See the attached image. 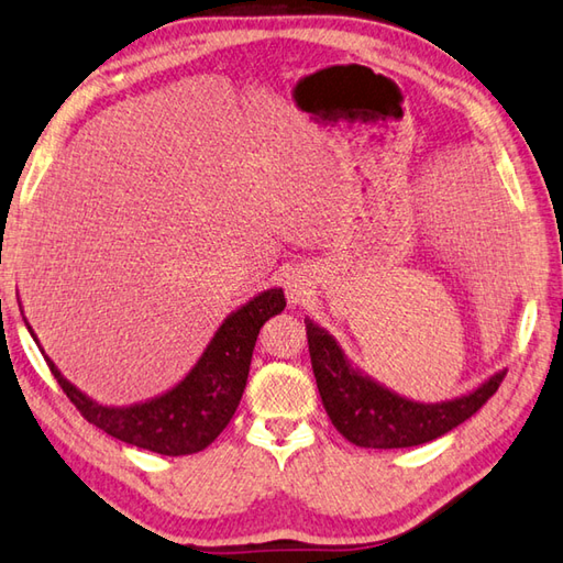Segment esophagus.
<instances>
[{"label":"esophagus","mask_w":563,"mask_h":563,"mask_svg":"<svg viewBox=\"0 0 563 563\" xmlns=\"http://www.w3.org/2000/svg\"><path fill=\"white\" fill-rule=\"evenodd\" d=\"M310 278L302 271H292L288 278H285V295L292 305L305 302V297L310 295Z\"/></svg>","instance_id":"1"}]
</instances>
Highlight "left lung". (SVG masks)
I'll list each match as a JSON object with an SVG mask.
<instances>
[{
	"label": "left lung",
	"instance_id": "left-lung-1",
	"mask_svg": "<svg viewBox=\"0 0 563 563\" xmlns=\"http://www.w3.org/2000/svg\"><path fill=\"white\" fill-rule=\"evenodd\" d=\"M312 371L329 420L351 444L363 449H405L427 444L476 415L498 390L505 371L476 390L444 402H417L371 378L349 361L339 341L305 317Z\"/></svg>",
	"mask_w": 563,
	"mask_h": 563
}]
</instances>
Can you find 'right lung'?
<instances>
[{
	"label": "right lung",
	"instance_id": "add662e5",
	"mask_svg": "<svg viewBox=\"0 0 563 563\" xmlns=\"http://www.w3.org/2000/svg\"><path fill=\"white\" fill-rule=\"evenodd\" d=\"M283 310V288H271L251 297L219 324L202 356L180 383L156 398L134 405H104L85 395L46 356L26 317L24 322L55 380L87 422L131 446L156 451L163 456H185L207 449L234 417L246 388L261 327Z\"/></svg>",
	"mask_w": 563,
	"mask_h": 563
}]
</instances>
